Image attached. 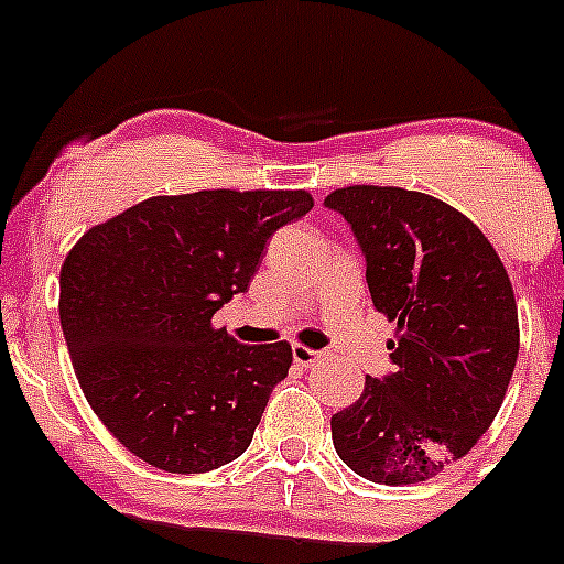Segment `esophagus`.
Wrapping results in <instances>:
<instances>
[{
  "instance_id": "obj_1",
  "label": "esophagus",
  "mask_w": 564,
  "mask_h": 564,
  "mask_svg": "<svg viewBox=\"0 0 564 564\" xmlns=\"http://www.w3.org/2000/svg\"><path fill=\"white\" fill-rule=\"evenodd\" d=\"M324 358V352H318V349H310V346H302V344H293V364L296 366H316L318 360Z\"/></svg>"
}]
</instances>
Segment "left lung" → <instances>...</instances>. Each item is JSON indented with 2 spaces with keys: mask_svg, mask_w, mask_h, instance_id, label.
Here are the masks:
<instances>
[{
  "mask_svg": "<svg viewBox=\"0 0 564 564\" xmlns=\"http://www.w3.org/2000/svg\"><path fill=\"white\" fill-rule=\"evenodd\" d=\"M324 206L352 226L371 302L397 324L394 371L366 377L335 413V453L366 481H427L473 451L509 389L520 349L509 273L473 220L425 193L355 184Z\"/></svg>",
  "mask_w": 564,
  "mask_h": 564,
  "instance_id": "1",
  "label": "left lung"
}]
</instances>
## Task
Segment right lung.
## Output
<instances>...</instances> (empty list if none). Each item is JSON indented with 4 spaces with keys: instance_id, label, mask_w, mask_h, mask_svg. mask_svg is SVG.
<instances>
[{
    "instance_id": "1",
    "label": "right lung",
    "mask_w": 564,
    "mask_h": 564,
    "mask_svg": "<svg viewBox=\"0 0 564 564\" xmlns=\"http://www.w3.org/2000/svg\"><path fill=\"white\" fill-rule=\"evenodd\" d=\"M304 189L156 195L91 226L61 268V329L91 411L164 473H209L251 444L291 344L246 346L212 316L246 293Z\"/></svg>"
}]
</instances>
